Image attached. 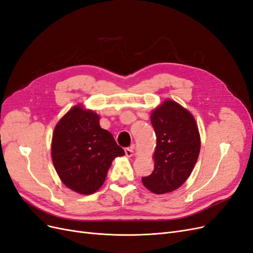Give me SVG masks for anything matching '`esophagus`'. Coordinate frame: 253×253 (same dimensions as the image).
Instances as JSON below:
<instances>
[{
    "mask_svg": "<svg viewBox=\"0 0 253 253\" xmlns=\"http://www.w3.org/2000/svg\"><path fill=\"white\" fill-rule=\"evenodd\" d=\"M125 152H126V155L127 157H132L134 155V148L133 147H129V148H126L125 149Z\"/></svg>",
    "mask_w": 253,
    "mask_h": 253,
    "instance_id": "esophagus-1",
    "label": "esophagus"
}]
</instances>
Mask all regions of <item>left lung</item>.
<instances>
[{
    "instance_id": "1",
    "label": "left lung",
    "mask_w": 253,
    "mask_h": 253,
    "mask_svg": "<svg viewBox=\"0 0 253 253\" xmlns=\"http://www.w3.org/2000/svg\"><path fill=\"white\" fill-rule=\"evenodd\" d=\"M151 124L157 140L154 170L142 183L155 194L172 192L188 179L200 155L198 127L192 114L169 99L152 112Z\"/></svg>"
}]
</instances>
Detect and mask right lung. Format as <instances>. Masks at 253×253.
<instances>
[{"instance_id": "1", "label": "right lung", "mask_w": 253, "mask_h": 253, "mask_svg": "<svg viewBox=\"0 0 253 253\" xmlns=\"http://www.w3.org/2000/svg\"><path fill=\"white\" fill-rule=\"evenodd\" d=\"M99 119L95 112L76 105L60 119L52 134L55 169L64 185L80 194L96 192L115 157L125 155L113 135L101 128Z\"/></svg>"}]
</instances>
